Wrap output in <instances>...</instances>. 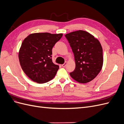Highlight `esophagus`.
<instances>
[{
	"label": "esophagus",
	"mask_w": 124,
	"mask_h": 124,
	"mask_svg": "<svg viewBox=\"0 0 124 124\" xmlns=\"http://www.w3.org/2000/svg\"><path fill=\"white\" fill-rule=\"evenodd\" d=\"M67 62H66L64 63H63V64L62 65V67H65L67 66Z\"/></svg>",
	"instance_id": "esophagus-1"
}]
</instances>
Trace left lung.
<instances>
[{
  "mask_svg": "<svg viewBox=\"0 0 124 124\" xmlns=\"http://www.w3.org/2000/svg\"><path fill=\"white\" fill-rule=\"evenodd\" d=\"M73 53L76 68L70 73L74 80L81 83L91 81L100 72L103 65L102 48L99 41L83 31L65 35Z\"/></svg>",
  "mask_w": 124,
  "mask_h": 124,
  "instance_id": "obj_1",
  "label": "left lung"
}]
</instances>
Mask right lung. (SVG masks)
<instances>
[{
	"label": "right lung",
	"instance_id": "1",
	"mask_svg": "<svg viewBox=\"0 0 124 124\" xmlns=\"http://www.w3.org/2000/svg\"><path fill=\"white\" fill-rule=\"evenodd\" d=\"M62 33H35L23 40L18 54L21 66L31 80L42 84L53 79L59 66L52 62V48Z\"/></svg>",
	"mask_w": 124,
	"mask_h": 124
}]
</instances>
